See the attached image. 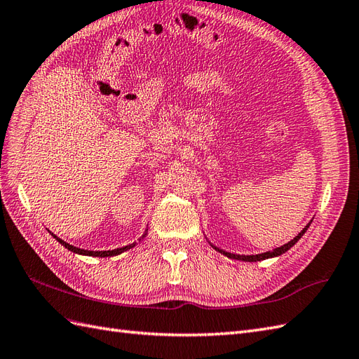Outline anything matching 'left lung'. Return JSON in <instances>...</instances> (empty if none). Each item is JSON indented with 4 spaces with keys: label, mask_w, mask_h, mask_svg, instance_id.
<instances>
[{
    "label": "left lung",
    "mask_w": 359,
    "mask_h": 359,
    "mask_svg": "<svg viewBox=\"0 0 359 359\" xmlns=\"http://www.w3.org/2000/svg\"><path fill=\"white\" fill-rule=\"evenodd\" d=\"M311 223L312 222H309L305 227H303V231L297 235V236H294L291 241H288L287 244H283V245H280V247H276V249H273V250H270V252H264V253H258V255H238V253H231V252H226V250H223V249H219V247H217V245H214L212 243L209 241V244L214 247V249L217 250V252H219V253H223V255H226L227 258H231V259H238V261H245V262H258V261H264V259H270V258H278V256H280V255H283L285 252H288L291 247L296 244L300 238L305 235V232L308 231V227L311 226ZM208 240V238H206Z\"/></svg>",
    "instance_id": "left-lung-1"
}]
</instances>
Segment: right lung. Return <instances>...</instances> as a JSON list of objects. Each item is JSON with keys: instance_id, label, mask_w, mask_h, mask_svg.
Masks as SVG:
<instances>
[{"instance_id": "1", "label": "right lung", "mask_w": 359, "mask_h": 359, "mask_svg": "<svg viewBox=\"0 0 359 359\" xmlns=\"http://www.w3.org/2000/svg\"><path fill=\"white\" fill-rule=\"evenodd\" d=\"M147 231H149V227L145 229V232L142 233V236H141L140 240H137V241H135V243H132V244H128V245H124V247H118V249H114V250H85V249H80V247L71 245V244H68L67 241H63L62 238H59L57 235L51 233L50 231H48V232L51 233V236H53V238H56V240H57L63 247H65V249H68L69 252H74V253H77V255H83V256H95V258H109V256L121 255L123 252H127V250L133 249V247H135L137 243H142V241H144V238L147 236Z\"/></svg>"}]
</instances>
